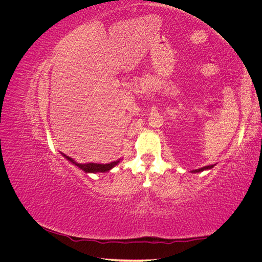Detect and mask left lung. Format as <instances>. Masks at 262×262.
Returning <instances> with one entry per match:
<instances>
[{"label":"left lung","mask_w":262,"mask_h":262,"mask_svg":"<svg viewBox=\"0 0 262 262\" xmlns=\"http://www.w3.org/2000/svg\"><path fill=\"white\" fill-rule=\"evenodd\" d=\"M204 168H205V167H204ZM201 169H202V168H201Z\"/></svg>","instance_id":"8db88e82"}]
</instances>
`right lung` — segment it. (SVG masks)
Segmentation results:
<instances>
[{"instance_id": "1", "label": "right lung", "mask_w": 262, "mask_h": 262, "mask_svg": "<svg viewBox=\"0 0 262 262\" xmlns=\"http://www.w3.org/2000/svg\"><path fill=\"white\" fill-rule=\"evenodd\" d=\"M63 156H64L68 161H70L71 163L77 166L78 168L84 170L85 172H106V171H109L112 168H114L115 166H117L119 163H120V160H118L116 162H112L109 164H96V163L82 164V163L75 162L73 158H71L70 156H67V155H63Z\"/></svg>"}]
</instances>
